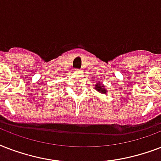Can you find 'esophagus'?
I'll list each match as a JSON object with an SVG mask.
<instances>
[{
    "instance_id": "esophagus-1",
    "label": "esophagus",
    "mask_w": 161,
    "mask_h": 161,
    "mask_svg": "<svg viewBox=\"0 0 161 161\" xmlns=\"http://www.w3.org/2000/svg\"><path fill=\"white\" fill-rule=\"evenodd\" d=\"M76 72H77L78 73H82V70H81V69H77Z\"/></svg>"
}]
</instances>
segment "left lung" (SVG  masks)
<instances>
[{
  "instance_id": "8db88e82",
  "label": "left lung",
  "mask_w": 161,
  "mask_h": 161,
  "mask_svg": "<svg viewBox=\"0 0 161 161\" xmlns=\"http://www.w3.org/2000/svg\"><path fill=\"white\" fill-rule=\"evenodd\" d=\"M95 88L98 91V92H101V93H107V91H106L105 88H103V85H101V84H99V83H97V84H96Z\"/></svg>"
}]
</instances>
